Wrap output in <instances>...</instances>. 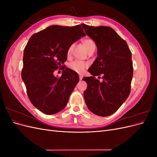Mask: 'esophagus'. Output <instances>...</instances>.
Wrapping results in <instances>:
<instances>
[{"label":"esophagus","instance_id":"esophagus-1","mask_svg":"<svg viewBox=\"0 0 157 157\" xmlns=\"http://www.w3.org/2000/svg\"><path fill=\"white\" fill-rule=\"evenodd\" d=\"M83 78V76L82 75H79V78H80V80H81Z\"/></svg>","mask_w":157,"mask_h":157}]
</instances>
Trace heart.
Listing matches in <instances>:
<instances>
[{
  "label": "heart",
  "mask_w": 157,
  "mask_h": 157,
  "mask_svg": "<svg viewBox=\"0 0 157 157\" xmlns=\"http://www.w3.org/2000/svg\"><path fill=\"white\" fill-rule=\"evenodd\" d=\"M82 44L88 52L90 51V50L94 49L96 48V44H95L94 41L90 39H84L82 40ZM72 47H73V45H71L69 48L67 50V56L70 55ZM86 67H87V64L86 63H84L83 61H79V60L74 61L73 62L70 63L69 65V69L77 73H82L84 72V71L85 70V69L86 68Z\"/></svg>",
  "instance_id": "heart-1"
}]
</instances>
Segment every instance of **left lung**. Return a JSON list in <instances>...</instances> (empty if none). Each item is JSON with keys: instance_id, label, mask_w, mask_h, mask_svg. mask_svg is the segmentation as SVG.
Segmentation results:
<instances>
[{"instance_id": "8db88e82", "label": "left lung", "mask_w": 157, "mask_h": 157, "mask_svg": "<svg viewBox=\"0 0 157 157\" xmlns=\"http://www.w3.org/2000/svg\"><path fill=\"white\" fill-rule=\"evenodd\" d=\"M81 25L98 48L97 58L88 69L93 76L82 78L87 83L85 103L95 115L107 117L118 110L130 93L134 71L131 51L111 27ZM101 74L103 80L99 82L94 77Z\"/></svg>"}]
</instances>
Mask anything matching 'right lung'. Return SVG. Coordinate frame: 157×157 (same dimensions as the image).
<instances>
[{"label": "right lung", "instance_id": "obj_1", "mask_svg": "<svg viewBox=\"0 0 157 157\" xmlns=\"http://www.w3.org/2000/svg\"><path fill=\"white\" fill-rule=\"evenodd\" d=\"M86 36L80 25H51L33 35L24 49L21 78L29 100L46 115H54L65 108L76 85L77 73L66 68L67 50L75 42ZM63 70L61 77L53 73Z\"/></svg>", "mask_w": 157, "mask_h": 157}]
</instances>
